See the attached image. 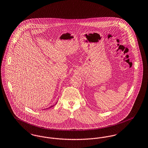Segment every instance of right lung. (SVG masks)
I'll return each instance as SVG.
<instances>
[{
  "instance_id": "right-lung-1",
  "label": "right lung",
  "mask_w": 148,
  "mask_h": 148,
  "mask_svg": "<svg viewBox=\"0 0 148 148\" xmlns=\"http://www.w3.org/2000/svg\"><path fill=\"white\" fill-rule=\"evenodd\" d=\"M52 106H50V108H51V107H52Z\"/></svg>"
}]
</instances>
